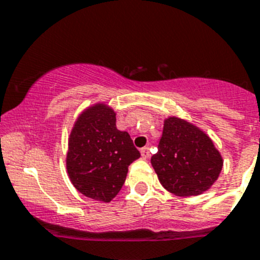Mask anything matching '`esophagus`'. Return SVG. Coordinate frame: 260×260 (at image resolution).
I'll list each match as a JSON object with an SVG mask.
<instances>
[{
    "mask_svg": "<svg viewBox=\"0 0 260 260\" xmlns=\"http://www.w3.org/2000/svg\"><path fill=\"white\" fill-rule=\"evenodd\" d=\"M141 156L142 159H147V157L150 156L149 147H144V149H141Z\"/></svg>",
    "mask_w": 260,
    "mask_h": 260,
    "instance_id": "obj_1",
    "label": "esophagus"
}]
</instances>
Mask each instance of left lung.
I'll use <instances>...</instances> for the list:
<instances>
[{"label": "left lung", "mask_w": 260, "mask_h": 260, "mask_svg": "<svg viewBox=\"0 0 260 260\" xmlns=\"http://www.w3.org/2000/svg\"><path fill=\"white\" fill-rule=\"evenodd\" d=\"M151 164L166 190L187 198L201 195L214 185L222 172L223 157L201 128L172 115L164 120Z\"/></svg>", "instance_id": "left-lung-1"}]
</instances>
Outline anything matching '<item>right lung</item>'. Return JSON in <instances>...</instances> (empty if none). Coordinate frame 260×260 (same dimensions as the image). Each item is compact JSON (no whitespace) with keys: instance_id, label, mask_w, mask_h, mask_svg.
I'll list each match as a JSON object with an SVG mask.
<instances>
[{"instance_id":"add662e5","label":"right lung","mask_w":260,"mask_h":260,"mask_svg":"<svg viewBox=\"0 0 260 260\" xmlns=\"http://www.w3.org/2000/svg\"><path fill=\"white\" fill-rule=\"evenodd\" d=\"M116 113L105 103L87 106L68 138L67 172L82 195L110 203L122 188L128 166L140 157L129 135L116 128Z\"/></svg>"}]
</instances>
